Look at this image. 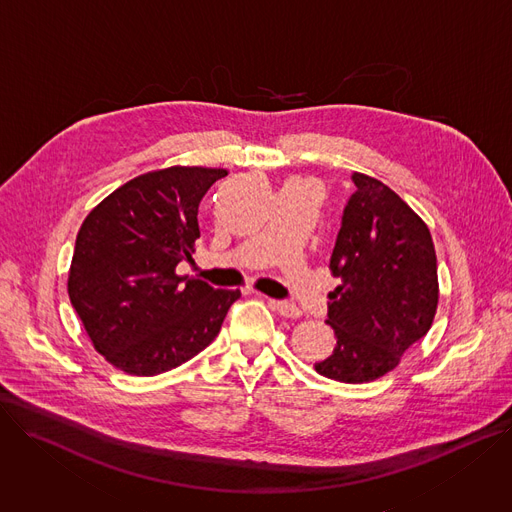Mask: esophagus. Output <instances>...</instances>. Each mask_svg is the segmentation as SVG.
<instances>
[{
    "label": "esophagus",
    "instance_id": "obj_1",
    "mask_svg": "<svg viewBox=\"0 0 512 512\" xmlns=\"http://www.w3.org/2000/svg\"><path fill=\"white\" fill-rule=\"evenodd\" d=\"M268 305L274 309V311H278L280 315H285V317H301V309L297 307V305H293V303H289V301H278V299H268Z\"/></svg>",
    "mask_w": 512,
    "mask_h": 512
}]
</instances>
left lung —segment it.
<instances>
[{
    "instance_id": "1",
    "label": "left lung",
    "mask_w": 512,
    "mask_h": 512,
    "mask_svg": "<svg viewBox=\"0 0 512 512\" xmlns=\"http://www.w3.org/2000/svg\"><path fill=\"white\" fill-rule=\"evenodd\" d=\"M329 268L342 278L327 303L333 354L315 364L327 378L362 384L399 364L429 331L437 299V258L421 217L384 183L354 173Z\"/></svg>"
}]
</instances>
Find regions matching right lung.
Masks as SVG:
<instances>
[{"label":"right lung","instance_id":"right-lung-1","mask_svg":"<svg viewBox=\"0 0 512 512\" xmlns=\"http://www.w3.org/2000/svg\"><path fill=\"white\" fill-rule=\"evenodd\" d=\"M223 168L170 166L132 179L83 221L69 297L95 350L134 376L173 370L205 350L240 291L177 276L201 236L197 211Z\"/></svg>","mask_w":512,"mask_h":512}]
</instances>
